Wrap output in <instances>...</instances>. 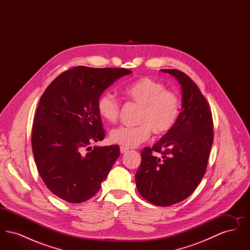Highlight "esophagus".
<instances>
[{"mask_svg":"<svg viewBox=\"0 0 250 250\" xmlns=\"http://www.w3.org/2000/svg\"><path fill=\"white\" fill-rule=\"evenodd\" d=\"M120 151H121V153H122V154H125V153H126V152L128 151V149H127V148H125V147L121 146V147H120Z\"/></svg>","mask_w":250,"mask_h":250,"instance_id":"obj_1","label":"esophagus"}]
</instances>
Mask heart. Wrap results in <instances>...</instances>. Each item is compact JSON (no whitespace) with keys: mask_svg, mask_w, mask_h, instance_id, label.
<instances>
[{"mask_svg":"<svg viewBox=\"0 0 250 250\" xmlns=\"http://www.w3.org/2000/svg\"><path fill=\"white\" fill-rule=\"evenodd\" d=\"M124 93L133 103L141 106L136 126H119L109 132V141L123 147H136L146 142L152 131L164 135L175 125L180 115L181 99L179 95L167 90L165 84L152 78L143 77L127 84ZM96 109L99 116L113 124L119 118L120 101L109 92L101 94L97 99Z\"/></svg>","mask_w":250,"mask_h":250,"instance_id":"heart-1","label":"heart"}]
</instances>
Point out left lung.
Returning <instances> with one entry per match:
<instances>
[{"label":"left lung","instance_id":"obj_1","mask_svg":"<svg viewBox=\"0 0 250 250\" xmlns=\"http://www.w3.org/2000/svg\"><path fill=\"white\" fill-rule=\"evenodd\" d=\"M161 71L172 75L181 84L182 111L171 130L152 148L142 151L135 179L146 201L166 207L184 201L199 186L214 141V124L205 96L187 74L176 69Z\"/></svg>","mask_w":250,"mask_h":250}]
</instances>
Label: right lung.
<instances>
[{
	"label": "right lung",
	"mask_w": 250,
	"mask_h": 250,
	"mask_svg": "<svg viewBox=\"0 0 250 250\" xmlns=\"http://www.w3.org/2000/svg\"><path fill=\"white\" fill-rule=\"evenodd\" d=\"M130 73L75 66L59 75L41 96L34 117L33 153L38 173L60 199L80 203L94 197L119 157L118 145L92 149L90 144L105 138L98 97Z\"/></svg>",
	"instance_id": "add662e5"
}]
</instances>
